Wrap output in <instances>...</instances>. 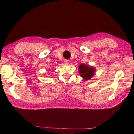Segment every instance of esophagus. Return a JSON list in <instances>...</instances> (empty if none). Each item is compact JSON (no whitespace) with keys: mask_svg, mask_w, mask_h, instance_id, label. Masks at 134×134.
Listing matches in <instances>:
<instances>
[{"mask_svg":"<svg viewBox=\"0 0 134 134\" xmlns=\"http://www.w3.org/2000/svg\"><path fill=\"white\" fill-rule=\"evenodd\" d=\"M64 63L65 64H69L70 63V60H65L64 61Z\"/></svg>","mask_w":134,"mask_h":134,"instance_id":"obj_1","label":"esophagus"}]
</instances>
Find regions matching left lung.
I'll return each mask as SVG.
<instances>
[{"label":"left lung","instance_id":"left-lung-1","mask_svg":"<svg viewBox=\"0 0 134 134\" xmlns=\"http://www.w3.org/2000/svg\"><path fill=\"white\" fill-rule=\"evenodd\" d=\"M79 72L81 77L83 78L84 81L89 80L94 75L96 69L93 67L84 64H81L78 67Z\"/></svg>","mask_w":134,"mask_h":134}]
</instances>
